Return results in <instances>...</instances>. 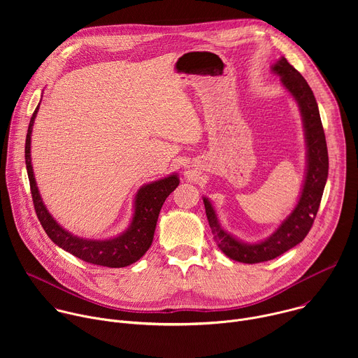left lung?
<instances>
[{"mask_svg": "<svg viewBox=\"0 0 358 358\" xmlns=\"http://www.w3.org/2000/svg\"><path fill=\"white\" fill-rule=\"evenodd\" d=\"M272 72L280 76L282 85L297 101L308 147V169L294 210L269 238L258 243H245L228 234L221 227L213 203L203 196L207 218L218 248L228 258L242 264H259L275 259L306 238L317 215L329 174L326 136L317 101L310 86L286 58H280L272 66Z\"/></svg>", "mask_w": 358, "mask_h": 358, "instance_id": "8db88e82", "label": "left lung"}]
</instances>
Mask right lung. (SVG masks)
Returning <instances> with one entry per match:
<instances>
[{
  "label": "right lung",
  "mask_w": 358,
  "mask_h": 358,
  "mask_svg": "<svg viewBox=\"0 0 358 358\" xmlns=\"http://www.w3.org/2000/svg\"><path fill=\"white\" fill-rule=\"evenodd\" d=\"M36 106L25 140V164L31 185V194L36 217L46 235L59 248L72 253L73 257L99 266L124 268L137 262L151 246L159 220L160 210L166 198L178 187L177 174H171L159 181L143 185L134 196V214L129 228L110 239H85L65 231L50 215L42 202L31 164V134L38 113Z\"/></svg>",
  "instance_id": "1"
}]
</instances>
